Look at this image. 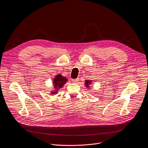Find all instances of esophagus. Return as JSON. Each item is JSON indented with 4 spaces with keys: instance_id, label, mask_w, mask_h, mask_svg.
Here are the masks:
<instances>
[{
    "instance_id": "obj_1",
    "label": "esophagus",
    "mask_w": 148,
    "mask_h": 148,
    "mask_svg": "<svg viewBox=\"0 0 148 148\" xmlns=\"http://www.w3.org/2000/svg\"><path fill=\"white\" fill-rule=\"evenodd\" d=\"M79 80V78H77V79H73V80H72L73 82H74L75 83H76Z\"/></svg>"
}]
</instances>
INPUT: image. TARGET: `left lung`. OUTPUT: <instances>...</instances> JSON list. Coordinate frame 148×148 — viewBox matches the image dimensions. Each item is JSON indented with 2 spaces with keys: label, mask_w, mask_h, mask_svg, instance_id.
Returning a JSON list of instances; mask_svg holds the SVG:
<instances>
[{
  "label": "left lung",
  "mask_w": 148,
  "mask_h": 148,
  "mask_svg": "<svg viewBox=\"0 0 148 148\" xmlns=\"http://www.w3.org/2000/svg\"><path fill=\"white\" fill-rule=\"evenodd\" d=\"M85 86H87V88H89V85L91 84V81L87 80L85 81Z\"/></svg>",
  "instance_id": "obj_1"
}]
</instances>
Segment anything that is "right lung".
Masks as SVG:
<instances>
[{"instance_id":"right-lung-1","label":"right lung","mask_w":148,"mask_h":148,"mask_svg":"<svg viewBox=\"0 0 148 148\" xmlns=\"http://www.w3.org/2000/svg\"><path fill=\"white\" fill-rule=\"evenodd\" d=\"M53 84L54 85L53 86L55 87V90L53 91H52V94L55 95L57 93L58 90L62 88L64 85L65 84L66 82H67V79L66 78L64 77L63 76H62L61 75H58L56 76H55V78L53 80Z\"/></svg>"}]
</instances>
